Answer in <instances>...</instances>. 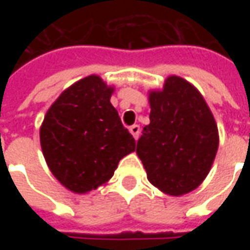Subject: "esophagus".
Here are the masks:
<instances>
[{"instance_id":"esophagus-1","label":"esophagus","mask_w":250,"mask_h":250,"mask_svg":"<svg viewBox=\"0 0 250 250\" xmlns=\"http://www.w3.org/2000/svg\"><path fill=\"white\" fill-rule=\"evenodd\" d=\"M130 132H131V135L134 136L135 139H138V138H139V135H141V127H139L138 125H131Z\"/></svg>"}]
</instances>
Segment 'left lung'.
<instances>
[{"instance_id": "obj_1", "label": "left lung", "mask_w": 250, "mask_h": 250, "mask_svg": "<svg viewBox=\"0 0 250 250\" xmlns=\"http://www.w3.org/2000/svg\"><path fill=\"white\" fill-rule=\"evenodd\" d=\"M150 125L143 128L136 154L147 179L161 191H193L209 174L218 148L214 116L197 88L179 76L151 91Z\"/></svg>"}]
</instances>
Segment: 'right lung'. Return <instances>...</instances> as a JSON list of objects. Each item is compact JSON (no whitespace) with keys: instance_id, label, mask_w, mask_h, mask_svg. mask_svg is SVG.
<instances>
[{"instance_id":"right-lung-1","label":"right lung","mask_w":250,"mask_h":250,"mask_svg":"<svg viewBox=\"0 0 250 250\" xmlns=\"http://www.w3.org/2000/svg\"><path fill=\"white\" fill-rule=\"evenodd\" d=\"M112 92L96 75L84 77L57 98L41 125L46 165L73 193L105 184L120 159L135 151V139L109 102Z\"/></svg>"}]
</instances>
